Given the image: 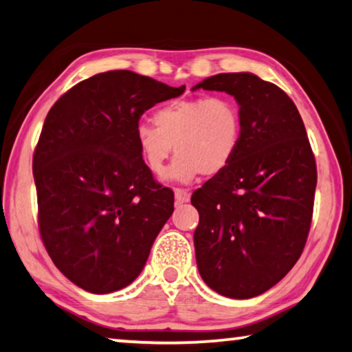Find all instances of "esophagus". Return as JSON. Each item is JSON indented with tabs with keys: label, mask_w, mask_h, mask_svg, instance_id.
Returning <instances> with one entry per match:
<instances>
[{
	"label": "esophagus",
	"mask_w": 352,
	"mask_h": 352,
	"mask_svg": "<svg viewBox=\"0 0 352 352\" xmlns=\"http://www.w3.org/2000/svg\"><path fill=\"white\" fill-rule=\"evenodd\" d=\"M175 198L177 203H187L190 200V193L184 190V188H175Z\"/></svg>",
	"instance_id": "34e87169"
}]
</instances>
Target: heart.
I'll return each mask as SVG.
<instances>
[{"instance_id":"obj_1","label":"heart","mask_w":352,"mask_h":352,"mask_svg":"<svg viewBox=\"0 0 352 352\" xmlns=\"http://www.w3.org/2000/svg\"><path fill=\"white\" fill-rule=\"evenodd\" d=\"M154 126L141 122L135 141L146 166L160 175L173 146L177 155L166 179L190 182L200 175L214 176L235 159L243 133L241 108L230 96L176 100L152 116Z\"/></svg>"}]
</instances>
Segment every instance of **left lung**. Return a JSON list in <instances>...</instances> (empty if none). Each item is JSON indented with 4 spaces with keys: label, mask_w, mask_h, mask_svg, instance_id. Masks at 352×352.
I'll return each mask as SVG.
<instances>
[{
    "label": "left lung",
    "mask_w": 352,
    "mask_h": 352,
    "mask_svg": "<svg viewBox=\"0 0 352 352\" xmlns=\"http://www.w3.org/2000/svg\"><path fill=\"white\" fill-rule=\"evenodd\" d=\"M235 96L243 133L232 164L193 192V233L203 281L228 298H252L281 281L302 256L318 182L297 106L251 73H222L193 90Z\"/></svg>",
    "instance_id": "left-lung-1"
}]
</instances>
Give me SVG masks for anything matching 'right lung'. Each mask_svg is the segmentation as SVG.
<instances>
[{
    "instance_id": "right-lung-1",
    "label": "right lung",
    "mask_w": 352,
    "mask_h": 352,
    "mask_svg": "<svg viewBox=\"0 0 352 352\" xmlns=\"http://www.w3.org/2000/svg\"><path fill=\"white\" fill-rule=\"evenodd\" d=\"M186 87L119 69L91 76L55 101L33 155L45 251L71 283L109 294L133 283L175 211V193L135 141L144 111Z\"/></svg>"
}]
</instances>
